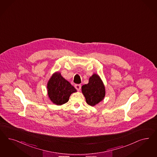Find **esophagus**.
Masks as SVG:
<instances>
[{
    "mask_svg": "<svg viewBox=\"0 0 157 157\" xmlns=\"http://www.w3.org/2000/svg\"><path fill=\"white\" fill-rule=\"evenodd\" d=\"M81 86L80 84H76L75 85V88L77 91H80L81 89Z\"/></svg>",
    "mask_w": 157,
    "mask_h": 157,
    "instance_id": "34e87169",
    "label": "esophagus"
}]
</instances>
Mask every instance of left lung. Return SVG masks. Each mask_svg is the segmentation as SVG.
<instances>
[{
	"label": "left lung",
	"instance_id": "1",
	"mask_svg": "<svg viewBox=\"0 0 157 157\" xmlns=\"http://www.w3.org/2000/svg\"><path fill=\"white\" fill-rule=\"evenodd\" d=\"M81 91L85 96L86 103L94 106L101 101L105 96V86L100 76L94 73L89 78L87 84L81 87Z\"/></svg>",
	"mask_w": 157,
	"mask_h": 157
}]
</instances>
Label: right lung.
<instances>
[{
	"instance_id": "1",
	"label": "right lung",
	"mask_w": 157,
	"mask_h": 157,
	"mask_svg": "<svg viewBox=\"0 0 157 157\" xmlns=\"http://www.w3.org/2000/svg\"><path fill=\"white\" fill-rule=\"evenodd\" d=\"M48 95L54 104L62 105L67 102L71 94L76 92V88L56 71L51 77L47 83Z\"/></svg>"
}]
</instances>
